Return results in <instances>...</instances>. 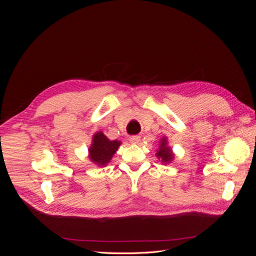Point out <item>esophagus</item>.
I'll use <instances>...</instances> for the list:
<instances>
[{
	"instance_id": "34e87169",
	"label": "esophagus",
	"mask_w": 256,
	"mask_h": 256,
	"mask_svg": "<svg viewBox=\"0 0 256 256\" xmlns=\"http://www.w3.org/2000/svg\"><path fill=\"white\" fill-rule=\"evenodd\" d=\"M129 141H130V143H132V144H138V142L141 141V136H131V138H129Z\"/></svg>"
}]
</instances>
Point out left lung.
<instances>
[{"label":"left lung","mask_w":256,"mask_h":256,"mask_svg":"<svg viewBox=\"0 0 256 256\" xmlns=\"http://www.w3.org/2000/svg\"><path fill=\"white\" fill-rule=\"evenodd\" d=\"M156 156L158 159H161V161L164 164H170L174 158V154L172 152L171 147L168 146V140L166 138H162V140L160 141V146L159 150H157Z\"/></svg>","instance_id":"8db88e82"}]
</instances>
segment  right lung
Instances as JSON below:
<instances>
[{"label": "right lung", "mask_w": 256, "mask_h": 256, "mask_svg": "<svg viewBox=\"0 0 256 256\" xmlns=\"http://www.w3.org/2000/svg\"><path fill=\"white\" fill-rule=\"evenodd\" d=\"M120 145V141H110L104 132L98 131L92 136V145L88 148L90 161L99 166H106L111 161L113 154L118 150Z\"/></svg>", "instance_id": "right-lung-1"}]
</instances>
